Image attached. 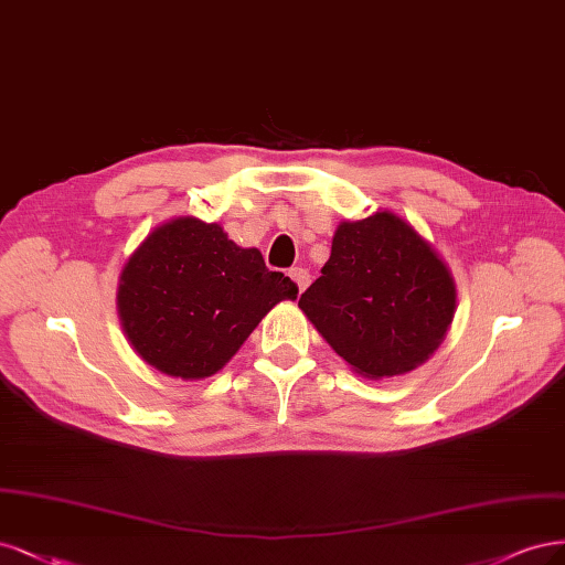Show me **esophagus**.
<instances>
[{
	"label": "esophagus",
	"mask_w": 565,
	"mask_h": 565,
	"mask_svg": "<svg viewBox=\"0 0 565 565\" xmlns=\"http://www.w3.org/2000/svg\"><path fill=\"white\" fill-rule=\"evenodd\" d=\"M288 277L296 281V286H298V290L302 294V290L307 288V284H309V271L305 269V267H294L288 271Z\"/></svg>",
	"instance_id": "1"
}]
</instances>
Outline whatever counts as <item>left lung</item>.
<instances>
[{"mask_svg": "<svg viewBox=\"0 0 565 565\" xmlns=\"http://www.w3.org/2000/svg\"><path fill=\"white\" fill-rule=\"evenodd\" d=\"M298 307L359 375L380 380L417 369L439 348L455 281L406 221L377 211L338 225L331 258Z\"/></svg>", "mask_w": 565, "mask_h": 565, "instance_id": "obj_1", "label": "left lung"}]
</instances>
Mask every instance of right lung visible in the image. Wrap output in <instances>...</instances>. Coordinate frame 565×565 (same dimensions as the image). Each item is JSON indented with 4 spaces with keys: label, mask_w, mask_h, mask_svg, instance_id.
Segmentation results:
<instances>
[{
    "label": "right lung",
    "mask_w": 565,
    "mask_h": 565,
    "mask_svg": "<svg viewBox=\"0 0 565 565\" xmlns=\"http://www.w3.org/2000/svg\"><path fill=\"white\" fill-rule=\"evenodd\" d=\"M298 286L236 246L221 225L175 217L148 234L119 277L124 333L157 371L202 380L221 371L260 319Z\"/></svg>",
    "instance_id": "1"
}]
</instances>
